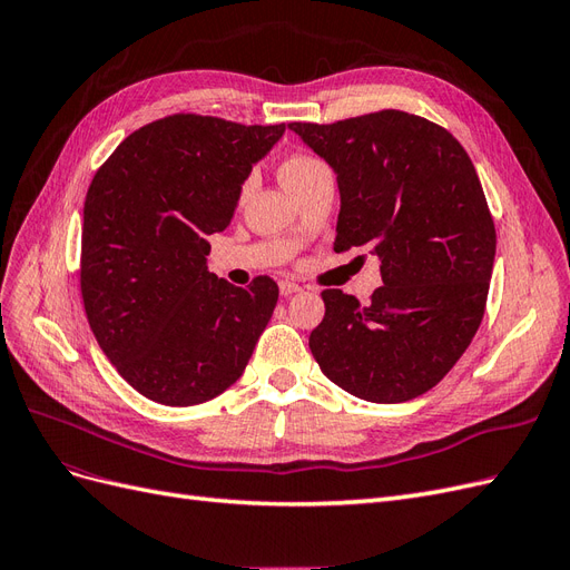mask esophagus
<instances>
[{
    "label": "esophagus",
    "mask_w": 570,
    "mask_h": 570,
    "mask_svg": "<svg viewBox=\"0 0 570 570\" xmlns=\"http://www.w3.org/2000/svg\"><path fill=\"white\" fill-rule=\"evenodd\" d=\"M297 292H302V285H297V283H289V281H283V283H281V295H283V297L297 295Z\"/></svg>",
    "instance_id": "34e87169"
}]
</instances>
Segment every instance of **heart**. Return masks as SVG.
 Returning a JSON list of instances; mask_svg holds the SVG:
<instances>
[{
  "mask_svg": "<svg viewBox=\"0 0 570 570\" xmlns=\"http://www.w3.org/2000/svg\"><path fill=\"white\" fill-rule=\"evenodd\" d=\"M325 164L318 161L316 157H308V154H295V157H287L281 168H278V176L281 183L285 185L287 193H292L297 185H302L308 176L316 174L318 168H323Z\"/></svg>",
  "mask_w": 570,
  "mask_h": 570,
  "instance_id": "b5f03b06",
  "label": "heart"
}]
</instances>
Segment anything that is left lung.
Here are the masks:
<instances>
[{
	"label": "left lung",
	"instance_id": "obj_1",
	"mask_svg": "<svg viewBox=\"0 0 570 570\" xmlns=\"http://www.w3.org/2000/svg\"><path fill=\"white\" fill-rule=\"evenodd\" d=\"M289 130L337 176L335 252L371 247L383 275L366 306L323 289L308 347L358 400L409 402L452 371L485 314L497 233L473 161L452 132L396 109Z\"/></svg>",
	"mask_w": 570,
	"mask_h": 570
}]
</instances>
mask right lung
<instances>
[{
	"label": "right lung",
	"instance_id": "right-lung-1",
	"mask_svg": "<svg viewBox=\"0 0 570 570\" xmlns=\"http://www.w3.org/2000/svg\"><path fill=\"white\" fill-rule=\"evenodd\" d=\"M285 124L174 114L128 135L85 197L80 292L101 352L147 400L193 406L245 373L278 285L235 287L206 268Z\"/></svg>",
	"mask_w": 570,
	"mask_h": 570
}]
</instances>
